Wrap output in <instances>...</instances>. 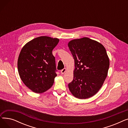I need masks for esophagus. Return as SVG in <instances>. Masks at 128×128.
Here are the masks:
<instances>
[{
	"label": "esophagus",
	"instance_id": "esophagus-1",
	"mask_svg": "<svg viewBox=\"0 0 128 128\" xmlns=\"http://www.w3.org/2000/svg\"><path fill=\"white\" fill-rule=\"evenodd\" d=\"M66 71V68H63V70H61V71H60V73L62 74H64L65 72Z\"/></svg>",
	"mask_w": 128,
	"mask_h": 128
}]
</instances>
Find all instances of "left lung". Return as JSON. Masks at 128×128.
<instances>
[{
	"label": "left lung",
	"instance_id": "1",
	"mask_svg": "<svg viewBox=\"0 0 128 128\" xmlns=\"http://www.w3.org/2000/svg\"><path fill=\"white\" fill-rule=\"evenodd\" d=\"M75 61L72 81L68 86L72 94L88 98L99 91L107 76L110 60L104 46L87 37L74 39L68 44Z\"/></svg>",
	"mask_w": 128,
	"mask_h": 128
}]
</instances>
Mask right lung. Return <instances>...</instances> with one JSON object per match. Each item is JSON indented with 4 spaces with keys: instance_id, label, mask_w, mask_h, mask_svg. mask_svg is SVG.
<instances>
[{
    "instance_id": "right-lung-1",
    "label": "right lung",
    "mask_w": 128,
    "mask_h": 128,
    "mask_svg": "<svg viewBox=\"0 0 128 128\" xmlns=\"http://www.w3.org/2000/svg\"><path fill=\"white\" fill-rule=\"evenodd\" d=\"M59 42L58 38L40 36L23 47L18 60L20 78L32 91L42 93L52 86L56 74L52 50Z\"/></svg>"
}]
</instances>
